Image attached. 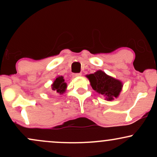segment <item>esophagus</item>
<instances>
[{
  "label": "esophagus",
  "mask_w": 157,
  "mask_h": 157,
  "mask_svg": "<svg viewBox=\"0 0 157 157\" xmlns=\"http://www.w3.org/2000/svg\"><path fill=\"white\" fill-rule=\"evenodd\" d=\"M81 74L80 73H74L72 74V77H80L81 76Z\"/></svg>",
  "instance_id": "esophagus-1"
}]
</instances>
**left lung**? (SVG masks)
<instances>
[{
    "instance_id": "1",
    "label": "left lung",
    "mask_w": 157,
    "mask_h": 157,
    "mask_svg": "<svg viewBox=\"0 0 157 157\" xmlns=\"http://www.w3.org/2000/svg\"><path fill=\"white\" fill-rule=\"evenodd\" d=\"M92 89L96 92L105 97L108 101L117 98L121 92L123 84L120 80L109 76L102 70L86 75Z\"/></svg>"
}]
</instances>
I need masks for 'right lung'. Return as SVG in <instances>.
Listing matches in <instances>:
<instances>
[{
	"mask_svg": "<svg viewBox=\"0 0 157 157\" xmlns=\"http://www.w3.org/2000/svg\"><path fill=\"white\" fill-rule=\"evenodd\" d=\"M52 91L55 92L63 94L66 92V89H67V83L65 82L63 77V76H57L54 80L51 85Z\"/></svg>",
	"mask_w": 157,
	"mask_h": 157,
	"instance_id": "1",
	"label": "right lung"
}]
</instances>
